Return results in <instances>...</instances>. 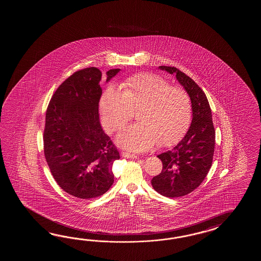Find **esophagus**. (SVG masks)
I'll return each instance as SVG.
<instances>
[{"mask_svg": "<svg viewBox=\"0 0 261 261\" xmlns=\"http://www.w3.org/2000/svg\"><path fill=\"white\" fill-rule=\"evenodd\" d=\"M121 155L124 158H127V159H133H133H138V155H133V154L128 153V152H122Z\"/></svg>", "mask_w": 261, "mask_h": 261, "instance_id": "esophagus-1", "label": "esophagus"}]
</instances>
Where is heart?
<instances>
[{
	"label": "heart",
	"mask_w": 261,
	"mask_h": 261,
	"mask_svg": "<svg viewBox=\"0 0 261 261\" xmlns=\"http://www.w3.org/2000/svg\"><path fill=\"white\" fill-rule=\"evenodd\" d=\"M120 88L108 86L100 96L99 108L102 124L110 133L120 130L133 118V111L138 109V123L117 137L122 147L141 152L155 144L159 147L171 146L183 137L193 114L186 89L149 72L126 78Z\"/></svg>",
	"instance_id": "1"
}]
</instances>
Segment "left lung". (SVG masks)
Masks as SVG:
<instances>
[{
    "mask_svg": "<svg viewBox=\"0 0 261 261\" xmlns=\"http://www.w3.org/2000/svg\"><path fill=\"white\" fill-rule=\"evenodd\" d=\"M160 68L176 75L190 95L193 106L188 133L172 150L158 155L162 161V171L151 180L155 191L165 197L177 198L191 193L206 177L214 158L216 132L210 105L199 85L175 67Z\"/></svg>",
    "mask_w": 261,
    "mask_h": 261,
    "instance_id": "left-lung-1",
    "label": "left lung"
}]
</instances>
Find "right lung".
<instances>
[{"label": "right lung", "mask_w": 261, "mask_h": 261, "mask_svg": "<svg viewBox=\"0 0 261 261\" xmlns=\"http://www.w3.org/2000/svg\"><path fill=\"white\" fill-rule=\"evenodd\" d=\"M119 69L106 72V81ZM101 72L89 67L73 72L50 100L44 129V153L56 182L68 194L89 200L114 183L113 164L120 155L100 127Z\"/></svg>", "instance_id": "add662e5"}]
</instances>
